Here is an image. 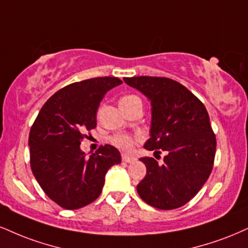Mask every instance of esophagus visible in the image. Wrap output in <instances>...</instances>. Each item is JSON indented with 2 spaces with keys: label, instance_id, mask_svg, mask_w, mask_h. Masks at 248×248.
<instances>
[{
  "label": "esophagus",
  "instance_id": "34e87169",
  "mask_svg": "<svg viewBox=\"0 0 248 248\" xmlns=\"http://www.w3.org/2000/svg\"><path fill=\"white\" fill-rule=\"evenodd\" d=\"M122 160H124V162H126V163H133L134 160H135V158L127 156V155H122Z\"/></svg>",
  "mask_w": 248,
  "mask_h": 248
}]
</instances>
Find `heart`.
<instances>
[{
  "label": "heart",
  "instance_id": "b5f03b06",
  "mask_svg": "<svg viewBox=\"0 0 248 248\" xmlns=\"http://www.w3.org/2000/svg\"><path fill=\"white\" fill-rule=\"evenodd\" d=\"M140 100V98L137 95L134 94H128L122 97L120 99V104H129L133 101ZM141 140V136L139 135H129V134H116L111 139V142L113 145H115L116 148H119L120 150L124 151V153H129L133 150L134 144L137 141Z\"/></svg>",
  "mask_w": 248,
  "mask_h": 248
}]
</instances>
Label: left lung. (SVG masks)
<instances>
[{"mask_svg": "<svg viewBox=\"0 0 248 248\" xmlns=\"http://www.w3.org/2000/svg\"><path fill=\"white\" fill-rule=\"evenodd\" d=\"M128 85L151 103L147 150L165 151L164 163L143 157L147 174L137 185L145 203L162 210L183 207L209 178L216 153V136L201 100L183 84L166 77H124Z\"/></svg>", "mask_w": 248, "mask_h": 248, "instance_id": "left-lung-1", "label": "left lung"}]
</instances>
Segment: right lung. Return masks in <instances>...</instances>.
Returning a JSON list of instances; mask_svg holds the SVG:
<instances>
[{
	"label": "right lung",
	"instance_id": "obj_1",
	"mask_svg": "<svg viewBox=\"0 0 248 248\" xmlns=\"http://www.w3.org/2000/svg\"><path fill=\"white\" fill-rule=\"evenodd\" d=\"M121 83L118 77H95L64 86L44 104L32 124L31 170L46 195L64 209L93 202L103 190L106 172L121 163L113 145H101L90 157L79 148L85 133L97 126L104 95Z\"/></svg>",
	"mask_w": 248,
	"mask_h": 248
}]
</instances>
